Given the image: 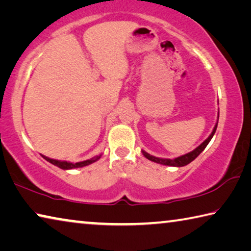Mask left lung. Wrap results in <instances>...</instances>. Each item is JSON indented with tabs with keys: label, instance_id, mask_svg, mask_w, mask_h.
Returning a JSON list of instances; mask_svg holds the SVG:
<instances>
[{
	"label": "left lung",
	"instance_id": "obj_1",
	"mask_svg": "<svg viewBox=\"0 0 251 251\" xmlns=\"http://www.w3.org/2000/svg\"><path fill=\"white\" fill-rule=\"evenodd\" d=\"M218 119H219V113H218ZM217 126H218V122L216 123V126H215V128H213L211 134L209 135V137L206 139V140H204L202 143H201L199 147H197L195 150L191 151V152L181 155V157H178V158H175V159H163V158L153 157V155L149 154V153L146 152V151H143V150H142V153H143V155H145L147 159H149V160H151V161L157 162V163H160V164H164V166H171V167H183V166H187V164H189L191 161H194V160L197 157H198V155L204 150V148L208 146V143L210 142V140H211L212 137H213V134H215V132H216Z\"/></svg>",
	"mask_w": 251,
	"mask_h": 251
}]
</instances>
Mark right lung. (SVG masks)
<instances>
[{
  "label": "right lung",
  "mask_w": 251,
  "mask_h": 251,
  "mask_svg": "<svg viewBox=\"0 0 251 251\" xmlns=\"http://www.w3.org/2000/svg\"><path fill=\"white\" fill-rule=\"evenodd\" d=\"M42 157L49 161L52 164H54V166L61 168V169L63 170H69V169H75V168H82V167H85V166H89V164H91L93 162H96L98 159H100V155L99 157H94L91 158L89 160H84V161H81V162H75V163H72V162H68V161H61V160H55V159H51V158H48L45 157V155L41 154Z\"/></svg>",
  "instance_id": "add662e5"
}]
</instances>
